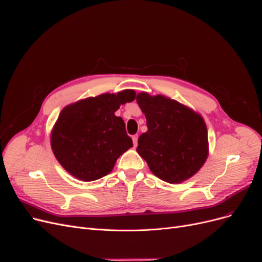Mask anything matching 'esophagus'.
<instances>
[{"label": "esophagus", "mask_w": 262, "mask_h": 262, "mask_svg": "<svg viewBox=\"0 0 262 262\" xmlns=\"http://www.w3.org/2000/svg\"><path fill=\"white\" fill-rule=\"evenodd\" d=\"M132 140H133V145H134V147H137V146H138V135H133V137H132Z\"/></svg>", "instance_id": "1"}]
</instances>
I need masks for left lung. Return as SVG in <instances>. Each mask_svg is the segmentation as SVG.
<instances>
[{
    "mask_svg": "<svg viewBox=\"0 0 262 262\" xmlns=\"http://www.w3.org/2000/svg\"><path fill=\"white\" fill-rule=\"evenodd\" d=\"M137 102L148 130L137 151L160 180L179 184L194 175L208 154L207 130L200 115L175 100L142 92Z\"/></svg>",
    "mask_w": 262,
    "mask_h": 262,
    "instance_id": "8db88e82",
    "label": "left lung"
}]
</instances>
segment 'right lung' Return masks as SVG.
<instances>
[{
  "label": "right lung",
  "instance_id": "1",
  "mask_svg": "<svg viewBox=\"0 0 262 262\" xmlns=\"http://www.w3.org/2000/svg\"><path fill=\"white\" fill-rule=\"evenodd\" d=\"M134 99L133 90H123L81 100L62 110L50 142L57 160L70 174L85 182L99 180L132 147L124 121L115 112Z\"/></svg>",
  "mask_w": 262,
  "mask_h": 262
}]
</instances>
